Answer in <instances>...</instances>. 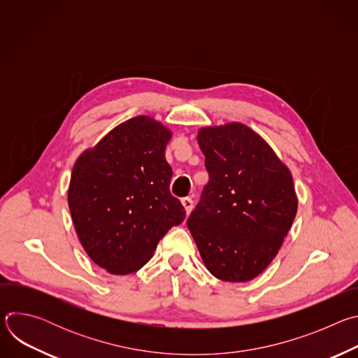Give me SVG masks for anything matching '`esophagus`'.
<instances>
[{"mask_svg": "<svg viewBox=\"0 0 358 358\" xmlns=\"http://www.w3.org/2000/svg\"><path fill=\"white\" fill-rule=\"evenodd\" d=\"M181 203H182V207L185 208V213H187V215H188V214L192 211V207H194L192 199L188 198V196H185V198L181 199Z\"/></svg>", "mask_w": 358, "mask_h": 358, "instance_id": "esophagus-1", "label": "esophagus"}]
</instances>
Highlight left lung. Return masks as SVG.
I'll return each mask as SVG.
<instances>
[{
	"label": "left lung",
	"instance_id": "obj_1",
	"mask_svg": "<svg viewBox=\"0 0 358 358\" xmlns=\"http://www.w3.org/2000/svg\"><path fill=\"white\" fill-rule=\"evenodd\" d=\"M196 138L210 181L187 227L211 275L252 280L275 259L294 221L292 173L243 123L201 127Z\"/></svg>",
	"mask_w": 358,
	"mask_h": 358
}]
</instances>
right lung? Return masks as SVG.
<instances>
[{
	"mask_svg": "<svg viewBox=\"0 0 358 358\" xmlns=\"http://www.w3.org/2000/svg\"><path fill=\"white\" fill-rule=\"evenodd\" d=\"M173 131L150 116L129 119L75 162L68 206L87 257L112 275L143 268L185 218L170 194L166 147Z\"/></svg>",
	"mask_w": 358,
	"mask_h": 358,
	"instance_id": "obj_1",
	"label": "right lung"
}]
</instances>
